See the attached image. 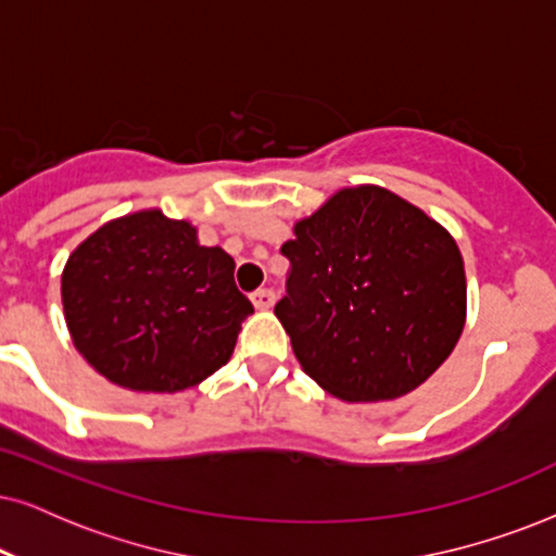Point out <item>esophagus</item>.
I'll return each instance as SVG.
<instances>
[{
    "instance_id": "esophagus-1",
    "label": "esophagus",
    "mask_w": 556,
    "mask_h": 556,
    "mask_svg": "<svg viewBox=\"0 0 556 556\" xmlns=\"http://www.w3.org/2000/svg\"><path fill=\"white\" fill-rule=\"evenodd\" d=\"M251 302H254L256 311H269V307L274 305V290H266V287H262V290H256L254 294H251Z\"/></svg>"
}]
</instances>
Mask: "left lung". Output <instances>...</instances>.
I'll return each mask as SVG.
<instances>
[{
	"mask_svg": "<svg viewBox=\"0 0 556 556\" xmlns=\"http://www.w3.org/2000/svg\"><path fill=\"white\" fill-rule=\"evenodd\" d=\"M287 294L274 315L300 367L330 395H407L459 341L467 279L456 241L390 189L336 192L294 223Z\"/></svg>",
	"mask_w": 556,
	"mask_h": 556,
	"instance_id": "8db88e82",
	"label": "left lung"
}]
</instances>
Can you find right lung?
Segmentation results:
<instances>
[{"mask_svg":"<svg viewBox=\"0 0 556 556\" xmlns=\"http://www.w3.org/2000/svg\"><path fill=\"white\" fill-rule=\"evenodd\" d=\"M236 262L161 210L117 217L76 245L61 277L74 346L110 382L179 392L228 364L254 313Z\"/></svg>","mask_w":556,"mask_h":556,"instance_id":"add662e5","label":"right lung"}]
</instances>
